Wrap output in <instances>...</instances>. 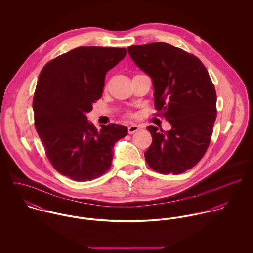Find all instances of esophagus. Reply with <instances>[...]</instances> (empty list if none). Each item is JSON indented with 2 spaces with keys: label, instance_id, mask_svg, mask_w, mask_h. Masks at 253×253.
Wrapping results in <instances>:
<instances>
[{
  "label": "esophagus",
  "instance_id": "esophagus-1",
  "mask_svg": "<svg viewBox=\"0 0 253 253\" xmlns=\"http://www.w3.org/2000/svg\"><path fill=\"white\" fill-rule=\"evenodd\" d=\"M139 129H140V127L138 126H136V125H131V126H129L127 127V131H128L129 134H133V133L137 132Z\"/></svg>",
  "mask_w": 253,
  "mask_h": 253
}]
</instances>
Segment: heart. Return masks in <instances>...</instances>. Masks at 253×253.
<instances>
[{"label": "heart", "mask_w": 253, "mask_h": 253, "mask_svg": "<svg viewBox=\"0 0 253 253\" xmlns=\"http://www.w3.org/2000/svg\"><path fill=\"white\" fill-rule=\"evenodd\" d=\"M125 116H126V117H127V118H132L134 115H133L131 112H126Z\"/></svg>", "instance_id": "heart-1"}]
</instances>
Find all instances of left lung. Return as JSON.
<instances>
[{
	"instance_id": "8db88e82",
	"label": "left lung",
	"mask_w": 253,
	"mask_h": 253,
	"mask_svg": "<svg viewBox=\"0 0 253 253\" xmlns=\"http://www.w3.org/2000/svg\"><path fill=\"white\" fill-rule=\"evenodd\" d=\"M134 63L153 81L155 115L167 119L171 129H147L152 144L144 153L148 166L162 174H180L206 154L216 119V91L202 61L166 42L127 48Z\"/></svg>"
}]
</instances>
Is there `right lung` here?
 <instances>
[{
	"label": "right lung",
	"instance_id": "1",
	"mask_svg": "<svg viewBox=\"0 0 253 253\" xmlns=\"http://www.w3.org/2000/svg\"><path fill=\"white\" fill-rule=\"evenodd\" d=\"M126 48L80 46L47 62L33 98L37 132L51 166L62 175L84 182L111 168L113 146L127 135L125 126L87 122L86 113L102 96L105 75Z\"/></svg>",
	"mask_w": 253,
	"mask_h": 253
}]
</instances>
